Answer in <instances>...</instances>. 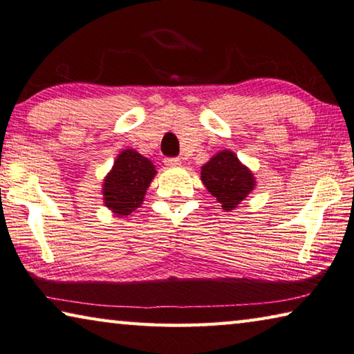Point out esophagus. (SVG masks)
Here are the masks:
<instances>
[{
    "label": "esophagus",
    "mask_w": 354,
    "mask_h": 354,
    "mask_svg": "<svg viewBox=\"0 0 354 354\" xmlns=\"http://www.w3.org/2000/svg\"><path fill=\"white\" fill-rule=\"evenodd\" d=\"M165 165L169 166V167H177V166L182 165V160L180 158H166Z\"/></svg>",
    "instance_id": "34e87169"
}]
</instances>
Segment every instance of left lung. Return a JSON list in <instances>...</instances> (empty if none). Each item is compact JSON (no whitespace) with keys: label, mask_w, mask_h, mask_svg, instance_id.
Segmentation results:
<instances>
[{"label":"left lung","mask_w":354,"mask_h":354,"mask_svg":"<svg viewBox=\"0 0 354 354\" xmlns=\"http://www.w3.org/2000/svg\"><path fill=\"white\" fill-rule=\"evenodd\" d=\"M201 180L223 210L232 212L256 188V177L232 150H221L201 167Z\"/></svg>","instance_id":"1"}]
</instances>
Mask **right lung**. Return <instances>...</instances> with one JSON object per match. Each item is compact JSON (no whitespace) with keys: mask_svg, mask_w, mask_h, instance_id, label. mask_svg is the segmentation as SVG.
Returning a JSON list of instances; mask_svg holds the SVG:
<instances>
[{"mask_svg":"<svg viewBox=\"0 0 354 354\" xmlns=\"http://www.w3.org/2000/svg\"><path fill=\"white\" fill-rule=\"evenodd\" d=\"M156 176L152 161L133 149L118 155L111 171L103 178V202L115 216H129L141 207L147 188Z\"/></svg>","mask_w":354,"mask_h":354,"instance_id":"add662e5","label":"right lung"}]
</instances>
